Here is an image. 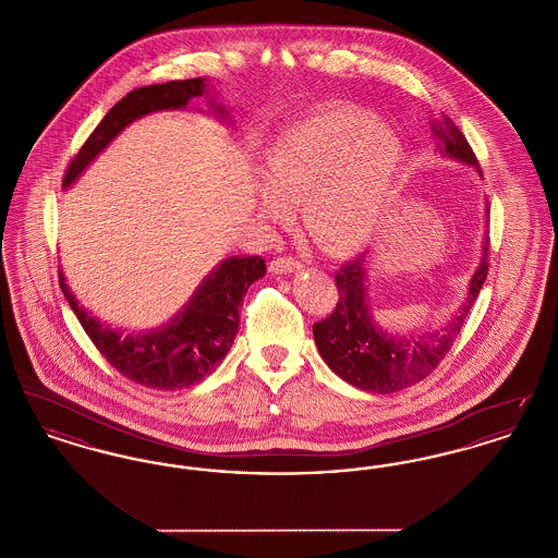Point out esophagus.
<instances>
[{"mask_svg": "<svg viewBox=\"0 0 558 558\" xmlns=\"http://www.w3.org/2000/svg\"><path fill=\"white\" fill-rule=\"evenodd\" d=\"M303 267L301 262H296V259H291V257H278V259H274L271 264H269V271L271 274H292V271H299Z\"/></svg>", "mask_w": 558, "mask_h": 558, "instance_id": "34e87169", "label": "esophagus"}]
</instances>
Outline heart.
Instances as JSON below:
<instances>
[{"label":"heart","mask_w":558,"mask_h":558,"mask_svg":"<svg viewBox=\"0 0 558 558\" xmlns=\"http://www.w3.org/2000/svg\"><path fill=\"white\" fill-rule=\"evenodd\" d=\"M405 148L374 114L330 108L278 133L262 157L257 207L284 221L301 201V223L332 257H351L378 236L398 194Z\"/></svg>","instance_id":"obj_1"}]
</instances>
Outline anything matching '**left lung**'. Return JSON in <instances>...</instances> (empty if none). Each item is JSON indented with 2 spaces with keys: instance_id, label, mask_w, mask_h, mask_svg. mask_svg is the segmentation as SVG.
I'll use <instances>...</instances> for the list:
<instances>
[{
  "instance_id": "8db88e82",
  "label": "left lung",
  "mask_w": 558,
  "mask_h": 558,
  "mask_svg": "<svg viewBox=\"0 0 558 558\" xmlns=\"http://www.w3.org/2000/svg\"><path fill=\"white\" fill-rule=\"evenodd\" d=\"M430 132L437 140L435 150L441 157L469 165L481 175V167L466 137L451 123V119L444 117L433 121ZM485 219H489V207H485ZM487 228L489 226H485L481 257L475 274L469 280L464 303L458 307L456 316L428 332H389L374 319L368 299L371 251L343 264L335 276L339 303L328 318L314 324L316 347L328 368L349 385L378 396L410 387L423 380L428 372L435 371L453 345L478 291L485 284L489 251Z\"/></svg>"
}]
</instances>
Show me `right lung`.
Instances as JSON below:
<instances>
[{"instance_id": "add662e5", "label": "right lung", "mask_w": 558, "mask_h": 558, "mask_svg": "<svg viewBox=\"0 0 558 558\" xmlns=\"http://www.w3.org/2000/svg\"><path fill=\"white\" fill-rule=\"evenodd\" d=\"M201 96L209 100L213 117L230 121L228 108L217 102L211 94V83L203 77L146 85L130 92L108 110L100 125L87 137L77 157L69 165L64 187L73 186L81 173L133 121L159 110L186 108L190 100ZM264 276L266 262L262 257H228L213 267L173 318L144 332H125L123 328H114L94 316L66 284L64 271H60V289L83 330L112 368L137 385L175 391L201 383L223 362L239 335L242 296Z\"/></svg>"}]
</instances>
